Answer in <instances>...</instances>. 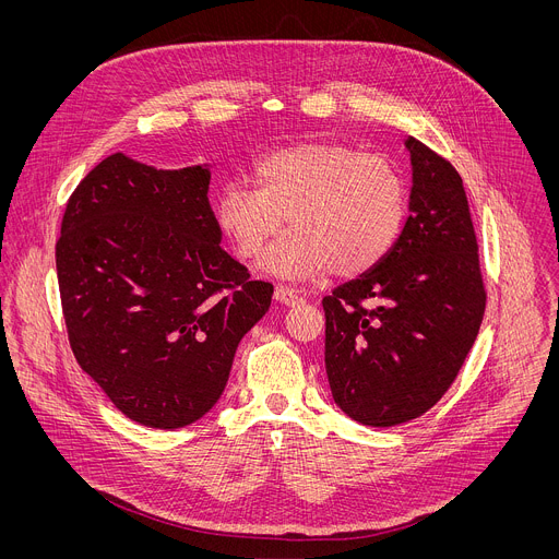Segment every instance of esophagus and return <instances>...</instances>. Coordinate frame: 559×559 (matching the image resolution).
Masks as SVG:
<instances>
[{"label":"esophagus","instance_id":"34e87169","mask_svg":"<svg viewBox=\"0 0 559 559\" xmlns=\"http://www.w3.org/2000/svg\"><path fill=\"white\" fill-rule=\"evenodd\" d=\"M274 298L278 300V302H283V305H298L300 300H302V296L296 292V289H292V287H287V285H278L276 289H274Z\"/></svg>","mask_w":559,"mask_h":559}]
</instances>
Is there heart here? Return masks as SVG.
Here are the masks:
<instances>
[{"label":"heart","instance_id":"heart-1","mask_svg":"<svg viewBox=\"0 0 559 559\" xmlns=\"http://www.w3.org/2000/svg\"><path fill=\"white\" fill-rule=\"evenodd\" d=\"M250 179L229 181L216 223L241 259H257L285 216L292 227L265 254L283 278L323 272L358 276L395 246L407 216V183L386 156L336 141L287 145L257 158Z\"/></svg>","mask_w":559,"mask_h":559}]
</instances>
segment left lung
I'll use <instances>...</instances> for the list:
<instances>
[{
    "label": "left lung",
    "mask_w": 559,
    "mask_h": 559,
    "mask_svg": "<svg viewBox=\"0 0 559 559\" xmlns=\"http://www.w3.org/2000/svg\"><path fill=\"white\" fill-rule=\"evenodd\" d=\"M409 218L389 254L323 298L325 369L356 423L393 427L453 384L487 307L462 177L409 136Z\"/></svg>",
    "instance_id": "obj_1"
}]
</instances>
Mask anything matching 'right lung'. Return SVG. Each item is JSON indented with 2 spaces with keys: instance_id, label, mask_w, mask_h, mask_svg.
Listing matches in <instances>:
<instances>
[{
  "instance_id": "1",
  "label": "right lung",
  "mask_w": 559,
  "mask_h": 559,
  "mask_svg": "<svg viewBox=\"0 0 559 559\" xmlns=\"http://www.w3.org/2000/svg\"><path fill=\"white\" fill-rule=\"evenodd\" d=\"M210 170L117 152L74 188L55 248L70 349L130 420L179 429L221 397L274 287L221 248Z\"/></svg>"
}]
</instances>
